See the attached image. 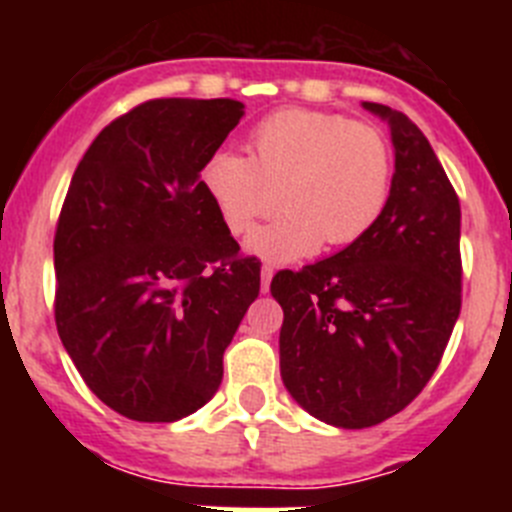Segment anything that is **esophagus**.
I'll list each match as a JSON object with an SVG mask.
<instances>
[{"instance_id":"34e87169","label":"esophagus","mask_w":512,"mask_h":512,"mask_svg":"<svg viewBox=\"0 0 512 512\" xmlns=\"http://www.w3.org/2000/svg\"><path fill=\"white\" fill-rule=\"evenodd\" d=\"M271 277H274V269L271 266H261V292H269Z\"/></svg>"}]
</instances>
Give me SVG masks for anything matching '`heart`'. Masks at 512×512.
<instances>
[{
  "instance_id": "b5f03b06",
  "label": "heart",
  "mask_w": 512,
  "mask_h": 512,
  "mask_svg": "<svg viewBox=\"0 0 512 512\" xmlns=\"http://www.w3.org/2000/svg\"><path fill=\"white\" fill-rule=\"evenodd\" d=\"M202 187L233 235L282 207L287 215L253 230L246 248L287 264L320 246H351L382 217L392 187V153L372 125L343 115L284 110L251 133V158L217 151Z\"/></svg>"
}]
</instances>
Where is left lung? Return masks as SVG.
<instances>
[{
    "instance_id": "obj_1",
    "label": "left lung",
    "mask_w": 512,
    "mask_h": 512,
    "mask_svg": "<svg viewBox=\"0 0 512 512\" xmlns=\"http://www.w3.org/2000/svg\"><path fill=\"white\" fill-rule=\"evenodd\" d=\"M390 125V200L359 241L302 271H279V369L312 418L369 428L420 395L461 310V207L431 143L410 117L377 102Z\"/></svg>"
}]
</instances>
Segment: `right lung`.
<instances>
[{"label": "right lung", "instance_id": "1", "mask_svg": "<svg viewBox=\"0 0 512 512\" xmlns=\"http://www.w3.org/2000/svg\"><path fill=\"white\" fill-rule=\"evenodd\" d=\"M235 99H151L79 161L53 241L56 325L89 390L140 423L212 400L261 266L243 259L202 187L246 115Z\"/></svg>", "mask_w": 512, "mask_h": 512}]
</instances>
